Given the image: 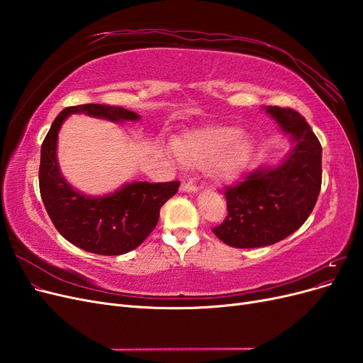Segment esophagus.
<instances>
[{
    "instance_id": "34e87169",
    "label": "esophagus",
    "mask_w": 363,
    "mask_h": 363,
    "mask_svg": "<svg viewBox=\"0 0 363 363\" xmlns=\"http://www.w3.org/2000/svg\"><path fill=\"white\" fill-rule=\"evenodd\" d=\"M180 189H182V192H196V191H199V188H196V186L192 182H186V180L182 182Z\"/></svg>"
}]
</instances>
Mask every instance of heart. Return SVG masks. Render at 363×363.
I'll return each instance as SVG.
<instances>
[{"instance_id": "obj_1", "label": "heart", "mask_w": 363, "mask_h": 363, "mask_svg": "<svg viewBox=\"0 0 363 363\" xmlns=\"http://www.w3.org/2000/svg\"><path fill=\"white\" fill-rule=\"evenodd\" d=\"M175 156L186 164H206L219 182L233 180L244 168L251 152L247 135L228 125L195 130L174 142Z\"/></svg>"}]
</instances>
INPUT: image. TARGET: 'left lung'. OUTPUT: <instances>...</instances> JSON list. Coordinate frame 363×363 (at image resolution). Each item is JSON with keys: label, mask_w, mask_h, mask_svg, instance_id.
I'll return each mask as SVG.
<instances>
[{"label": "left lung", "mask_w": 363, "mask_h": 363, "mask_svg": "<svg viewBox=\"0 0 363 363\" xmlns=\"http://www.w3.org/2000/svg\"><path fill=\"white\" fill-rule=\"evenodd\" d=\"M267 112L291 138L292 150L279 167L257 168L225 186L227 216L212 232L235 248L267 247L298 230L321 191V144L306 119L288 107Z\"/></svg>", "instance_id": "left-lung-1"}]
</instances>
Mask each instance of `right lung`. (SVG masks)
Instances as JSON below:
<instances>
[{
    "instance_id": "add662e5",
    "label": "right lung",
    "mask_w": 363,
    "mask_h": 363,
    "mask_svg": "<svg viewBox=\"0 0 363 363\" xmlns=\"http://www.w3.org/2000/svg\"><path fill=\"white\" fill-rule=\"evenodd\" d=\"M71 113H84L123 123L139 115L107 104L71 106L54 119L42 142L39 189L43 206L57 232L79 248L103 256H119L139 247L155 230L160 207L179 191L180 182L128 183L106 196H89L74 191L60 174L57 135Z\"/></svg>"
}]
</instances>
